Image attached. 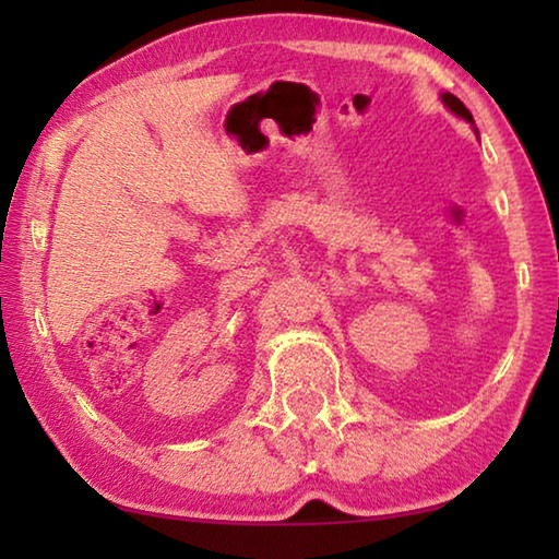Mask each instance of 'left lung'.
Here are the masks:
<instances>
[{"label":"left lung","mask_w":559,"mask_h":559,"mask_svg":"<svg viewBox=\"0 0 559 559\" xmlns=\"http://www.w3.org/2000/svg\"><path fill=\"white\" fill-rule=\"evenodd\" d=\"M441 100H443V106H447L451 112H456L459 118H463V120H468V122H473V116H471V110L463 106V103L453 96V93H443L441 96Z\"/></svg>","instance_id":"8db88e82"}]
</instances>
